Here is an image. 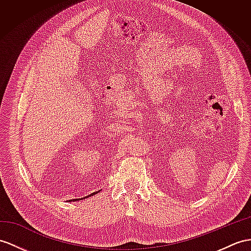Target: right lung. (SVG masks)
Segmentation results:
<instances>
[{
	"label": "right lung",
	"instance_id": "add662e5",
	"mask_svg": "<svg viewBox=\"0 0 251 251\" xmlns=\"http://www.w3.org/2000/svg\"><path fill=\"white\" fill-rule=\"evenodd\" d=\"M98 192H96V193H93V194H90L89 196H86V197H84V198H81V199H72V200H69V201H76V200H82V199H85V198H88V197H90V196H94V195H96Z\"/></svg>",
	"mask_w": 251,
	"mask_h": 251
}]
</instances>
